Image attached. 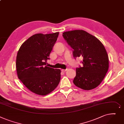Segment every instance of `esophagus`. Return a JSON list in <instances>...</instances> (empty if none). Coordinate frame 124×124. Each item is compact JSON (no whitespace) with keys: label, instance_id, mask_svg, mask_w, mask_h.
Masks as SVG:
<instances>
[{"label":"esophagus","instance_id":"1","mask_svg":"<svg viewBox=\"0 0 124 124\" xmlns=\"http://www.w3.org/2000/svg\"><path fill=\"white\" fill-rule=\"evenodd\" d=\"M67 70V69H65V70H64V69H62V71H63V72H65V71H66Z\"/></svg>","mask_w":124,"mask_h":124}]
</instances>
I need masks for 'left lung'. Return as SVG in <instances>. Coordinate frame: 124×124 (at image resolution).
<instances>
[{
	"label": "left lung",
	"mask_w": 124,
	"mask_h": 124,
	"mask_svg": "<svg viewBox=\"0 0 124 124\" xmlns=\"http://www.w3.org/2000/svg\"><path fill=\"white\" fill-rule=\"evenodd\" d=\"M62 36L74 49V57L83 58V66L76 69L74 84L84 90L97 88L105 77L109 66L108 55L103 43L83 30L65 31Z\"/></svg>",
	"instance_id": "8db88e82"
}]
</instances>
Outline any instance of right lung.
I'll return each mask as SVG.
<instances>
[{
	"mask_svg": "<svg viewBox=\"0 0 124 124\" xmlns=\"http://www.w3.org/2000/svg\"><path fill=\"white\" fill-rule=\"evenodd\" d=\"M59 34V32L34 34L22 44L18 51V78L29 90L39 95L46 96L52 92L60 82L61 70L46 65Z\"/></svg>",
	"mask_w": 124,
	"mask_h": 124,
	"instance_id": "obj_1",
	"label": "right lung"
}]
</instances>
